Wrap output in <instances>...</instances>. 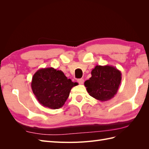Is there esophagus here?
Returning a JSON list of instances; mask_svg holds the SVG:
<instances>
[{
	"label": "esophagus",
	"instance_id": "1",
	"mask_svg": "<svg viewBox=\"0 0 149 149\" xmlns=\"http://www.w3.org/2000/svg\"><path fill=\"white\" fill-rule=\"evenodd\" d=\"M84 79H78V82L79 83V84H83V83H84Z\"/></svg>",
	"mask_w": 149,
	"mask_h": 149
}]
</instances>
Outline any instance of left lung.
I'll use <instances>...</instances> for the list:
<instances>
[{
  "instance_id": "left-lung-1",
  "label": "left lung",
  "mask_w": 149,
  "mask_h": 149,
  "mask_svg": "<svg viewBox=\"0 0 149 149\" xmlns=\"http://www.w3.org/2000/svg\"><path fill=\"white\" fill-rule=\"evenodd\" d=\"M91 77L84 82L89 94L100 101H107L116 95L121 82V72L116 67L96 65Z\"/></svg>"
}]
</instances>
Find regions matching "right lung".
Wrapping results in <instances>:
<instances>
[{
  "label": "right lung",
  "mask_w": 149,
  "mask_h": 149,
  "mask_svg": "<svg viewBox=\"0 0 149 149\" xmlns=\"http://www.w3.org/2000/svg\"><path fill=\"white\" fill-rule=\"evenodd\" d=\"M61 70L53 68L38 70L31 83L32 91L40 104L49 109H59L65 104L71 88L78 85Z\"/></svg>",
  "instance_id": "1"
}]
</instances>
